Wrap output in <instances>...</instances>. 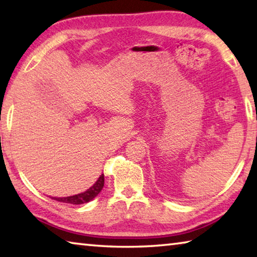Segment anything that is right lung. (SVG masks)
<instances>
[{"mask_svg": "<svg viewBox=\"0 0 257 257\" xmlns=\"http://www.w3.org/2000/svg\"><path fill=\"white\" fill-rule=\"evenodd\" d=\"M104 186V175L98 178V180L95 182L94 186L90 187L88 190H86L85 193L75 195V196H69V197H53L54 201L62 202V203H70V204H84L92 201L99 194V191L102 190Z\"/></svg>", "mask_w": 257, "mask_h": 257, "instance_id": "obj_1", "label": "right lung"}]
</instances>
